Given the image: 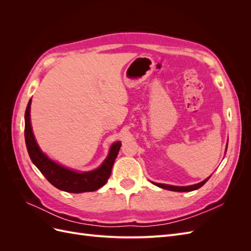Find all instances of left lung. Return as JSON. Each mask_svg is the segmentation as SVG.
<instances>
[{"mask_svg":"<svg viewBox=\"0 0 251 251\" xmlns=\"http://www.w3.org/2000/svg\"><path fill=\"white\" fill-rule=\"evenodd\" d=\"M209 178L205 179L204 181L200 182L198 184H194V185H189V186H174V185H168V184H161V183H154L155 185L164 188V189H169V191H173V192H192L195 191V189H198L201 186H203L206 182L208 181Z\"/></svg>","mask_w":251,"mask_h":251,"instance_id":"8db88e82","label":"left lung"}]
</instances>
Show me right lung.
<instances>
[{
  "label": "right lung",
  "instance_id": "obj_1",
  "mask_svg": "<svg viewBox=\"0 0 251 251\" xmlns=\"http://www.w3.org/2000/svg\"><path fill=\"white\" fill-rule=\"evenodd\" d=\"M30 105H31V100H29L25 112L26 147L30 159L44 175L45 178L60 191L74 194L94 192L107 183L111 176L113 164L118 155L121 143L117 141L112 144L108 158L105 159L100 168L95 171L77 173L66 169L64 166L50 160L46 155L42 153V151L37 146L32 133L31 124H30Z\"/></svg>",
  "mask_w": 251,
  "mask_h": 251
}]
</instances>
